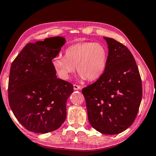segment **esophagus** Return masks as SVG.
<instances>
[{
	"mask_svg": "<svg viewBox=\"0 0 156 156\" xmlns=\"http://www.w3.org/2000/svg\"><path fill=\"white\" fill-rule=\"evenodd\" d=\"M73 88H74V90H81V86L76 85V84H74Z\"/></svg>",
	"mask_w": 156,
	"mask_h": 156,
	"instance_id": "1",
	"label": "esophagus"
}]
</instances>
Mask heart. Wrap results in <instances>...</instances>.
<instances>
[{
    "label": "heart",
    "mask_w": 156,
    "mask_h": 156,
    "mask_svg": "<svg viewBox=\"0 0 156 156\" xmlns=\"http://www.w3.org/2000/svg\"><path fill=\"white\" fill-rule=\"evenodd\" d=\"M107 62L108 51L104 46L99 43L83 42L68 47L65 55L55 57L52 65L62 80H68L76 67L81 80L93 81L102 75Z\"/></svg>",
    "instance_id": "1"
}]
</instances>
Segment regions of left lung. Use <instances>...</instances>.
Masks as SVG:
<instances>
[{
  "instance_id": "1",
  "label": "left lung",
  "mask_w": 156,
  "mask_h": 156,
  "mask_svg": "<svg viewBox=\"0 0 156 156\" xmlns=\"http://www.w3.org/2000/svg\"><path fill=\"white\" fill-rule=\"evenodd\" d=\"M108 62L97 81L82 89L88 118L92 127L108 135L118 134L134 121L140 107L143 89L140 73L132 53L110 37Z\"/></svg>"
}]
</instances>
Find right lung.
I'll return each instance as SVG.
<instances>
[{
    "mask_svg": "<svg viewBox=\"0 0 156 156\" xmlns=\"http://www.w3.org/2000/svg\"><path fill=\"white\" fill-rule=\"evenodd\" d=\"M60 42L57 49L46 42ZM66 42L63 37L28 43L10 68L8 97L18 121L30 132L46 133L58 129L66 118V101L73 86L57 78L52 65Z\"/></svg>",
    "mask_w": 156,
    "mask_h": 156,
    "instance_id": "add662e5",
    "label": "right lung"
}]
</instances>
